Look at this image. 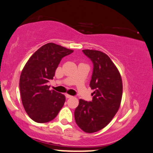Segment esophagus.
<instances>
[{
    "instance_id": "esophagus-1",
    "label": "esophagus",
    "mask_w": 153,
    "mask_h": 153,
    "mask_svg": "<svg viewBox=\"0 0 153 153\" xmlns=\"http://www.w3.org/2000/svg\"><path fill=\"white\" fill-rule=\"evenodd\" d=\"M65 96H66V98H72V97H73L72 96L68 95V94H66Z\"/></svg>"
}]
</instances>
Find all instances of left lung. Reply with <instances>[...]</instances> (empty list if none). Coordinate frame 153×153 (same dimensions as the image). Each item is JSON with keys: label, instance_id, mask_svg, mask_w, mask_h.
<instances>
[{"label": "left lung", "instance_id": "1", "mask_svg": "<svg viewBox=\"0 0 153 153\" xmlns=\"http://www.w3.org/2000/svg\"><path fill=\"white\" fill-rule=\"evenodd\" d=\"M82 52L93 63L89 86L94 91L91 102L79 99L74 116L79 128L93 133L107 126L119 110L123 84L117 68L105 53L88 49Z\"/></svg>", "mask_w": 153, "mask_h": 153}]
</instances>
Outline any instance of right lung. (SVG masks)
<instances>
[{
    "mask_svg": "<svg viewBox=\"0 0 153 153\" xmlns=\"http://www.w3.org/2000/svg\"><path fill=\"white\" fill-rule=\"evenodd\" d=\"M74 52L53 43L39 48L30 57L19 80L21 100L27 115L34 121L44 123L57 117L65 102V96L47 85L53 79L62 58Z\"/></svg>",
    "mask_w": 153,
    "mask_h": 153,
    "instance_id": "1",
    "label": "right lung"
}]
</instances>
